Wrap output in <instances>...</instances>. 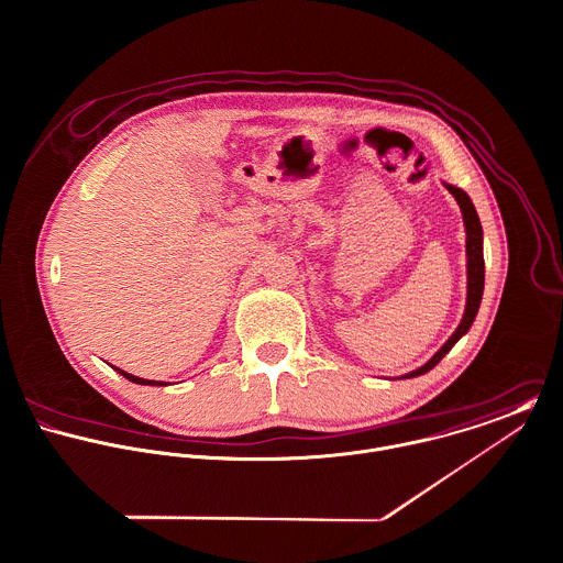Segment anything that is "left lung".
<instances>
[{
    "instance_id": "1",
    "label": "left lung",
    "mask_w": 563,
    "mask_h": 563,
    "mask_svg": "<svg viewBox=\"0 0 563 563\" xmlns=\"http://www.w3.org/2000/svg\"><path fill=\"white\" fill-rule=\"evenodd\" d=\"M449 187L450 194L454 196L461 213H463V224H465V234H467V243H465V252H467V305H465V313H463V320L459 324V329L452 333V338L442 345V350L427 363L422 365L420 369L402 376V378H411V376H420L429 369H433L449 352L450 347L463 338L476 313H478V305H481V298H483V283H485V261H483V228L478 222V216H476V209L472 205V200L467 198V194L463 189H456V187Z\"/></svg>"
}]
</instances>
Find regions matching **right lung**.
<instances>
[{
  "label": "right lung",
  "instance_id": "1",
  "mask_svg": "<svg viewBox=\"0 0 563 563\" xmlns=\"http://www.w3.org/2000/svg\"><path fill=\"white\" fill-rule=\"evenodd\" d=\"M121 376H125L128 380H132V383H139V385H167V383H158V380H145V378H139V376H132V374H128V372H123V369H119V367H114Z\"/></svg>",
  "mask_w": 563,
  "mask_h": 563
}]
</instances>
